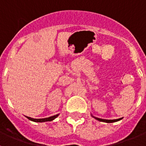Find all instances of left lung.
I'll return each instance as SVG.
<instances>
[{"label":"left lung","mask_w":146,"mask_h":146,"mask_svg":"<svg viewBox=\"0 0 146 146\" xmlns=\"http://www.w3.org/2000/svg\"><path fill=\"white\" fill-rule=\"evenodd\" d=\"M93 118H94L96 120L99 121H102V122H105V123H113V122H116V121H121L122 119V118H118V119H113V120H108V119H102V118H96V117L94 116L92 114H91Z\"/></svg>","instance_id":"left-lung-1"}]
</instances>
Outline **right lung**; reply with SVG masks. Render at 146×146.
Returning a JSON list of instances; mask_svg holds the SVG:
<instances>
[{
    "instance_id": "add662e5",
    "label": "right lung",
    "mask_w": 146,
    "mask_h": 146,
    "mask_svg": "<svg viewBox=\"0 0 146 146\" xmlns=\"http://www.w3.org/2000/svg\"><path fill=\"white\" fill-rule=\"evenodd\" d=\"M59 115V114L55 115H52V116L48 117V118H32L31 117H28L25 116L28 119H29L30 121H34V122H40V123H42V122H46V121H53L54 119L57 118L58 116Z\"/></svg>"
}]
</instances>
